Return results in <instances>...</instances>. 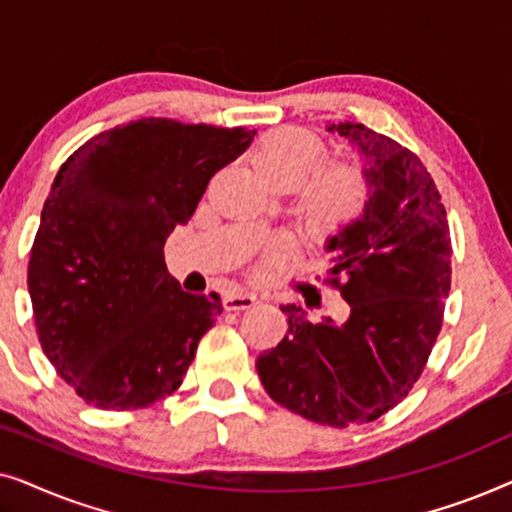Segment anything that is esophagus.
Segmentation results:
<instances>
[{
    "label": "esophagus",
    "mask_w": 512,
    "mask_h": 512,
    "mask_svg": "<svg viewBox=\"0 0 512 512\" xmlns=\"http://www.w3.org/2000/svg\"><path fill=\"white\" fill-rule=\"evenodd\" d=\"M256 303H258L256 293H249V291H233V293H226V298H223L226 310H247V307Z\"/></svg>",
    "instance_id": "esophagus-1"
}]
</instances>
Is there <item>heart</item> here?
<instances>
[{"label": "heart", "mask_w": 512, "mask_h": 512, "mask_svg": "<svg viewBox=\"0 0 512 512\" xmlns=\"http://www.w3.org/2000/svg\"><path fill=\"white\" fill-rule=\"evenodd\" d=\"M321 160H324V146L319 139L296 128L270 132L251 149V163H254L258 177L275 191L298 188L312 171L317 170ZM366 200L368 179L361 167L354 163H338L315 172L300 187L296 212L307 233L314 237H333L342 233L363 212ZM291 254V240H275L265 251V265L275 268Z\"/></svg>", "instance_id": "1"}]
</instances>
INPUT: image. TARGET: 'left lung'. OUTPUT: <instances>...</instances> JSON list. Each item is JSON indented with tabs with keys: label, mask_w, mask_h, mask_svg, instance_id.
Instances as JSON below:
<instances>
[{
	"label": "left lung",
	"mask_w": 512,
	"mask_h": 512,
	"mask_svg": "<svg viewBox=\"0 0 512 512\" xmlns=\"http://www.w3.org/2000/svg\"><path fill=\"white\" fill-rule=\"evenodd\" d=\"M326 132L352 146L368 179L363 212L324 244L328 272L345 277L349 317L312 324L282 305L289 333L256 370L272 401L345 429L375 422L422 375L443 324L452 247L438 188L415 153L361 123Z\"/></svg>",
	"instance_id": "left-lung-1"
}]
</instances>
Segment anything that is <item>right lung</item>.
<instances>
[{
  "mask_svg": "<svg viewBox=\"0 0 512 512\" xmlns=\"http://www.w3.org/2000/svg\"><path fill=\"white\" fill-rule=\"evenodd\" d=\"M256 130L139 118L60 167L27 268L44 354L83 401L132 410L181 384L219 296L181 291L165 240Z\"/></svg>",
  "mask_w": 512,
  "mask_h": 512,
  "instance_id": "obj_1",
  "label": "right lung"
}]
</instances>
